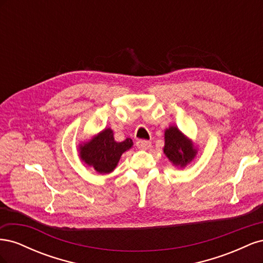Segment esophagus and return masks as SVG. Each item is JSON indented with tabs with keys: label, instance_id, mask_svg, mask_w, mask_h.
Masks as SVG:
<instances>
[{
	"label": "esophagus",
	"instance_id": "esophagus-1",
	"mask_svg": "<svg viewBox=\"0 0 263 263\" xmlns=\"http://www.w3.org/2000/svg\"><path fill=\"white\" fill-rule=\"evenodd\" d=\"M136 146L139 148V149H148L151 147V142L149 140H137L136 142Z\"/></svg>",
	"mask_w": 263,
	"mask_h": 263
}]
</instances>
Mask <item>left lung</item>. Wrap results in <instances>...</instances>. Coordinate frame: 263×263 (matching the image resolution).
<instances>
[{
	"mask_svg": "<svg viewBox=\"0 0 263 263\" xmlns=\"http://www.w3.org/2000/svg\"><path fill=\"white\" fill-rule=\"evenodd\" d=\"M164 148L163 153L169 160L176 165L184 166L192 161L196 151L193 149L191 141L185 138L177 127H170L164 133Z\"/></svg>",
	"mask_w": 263,
	"mask_h": 263,
	"instance_id": "8db88e82",
	"label": "left lung"
}]
</instances>
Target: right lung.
Wrapping results in <instances>:
<instances>
[{
	"instance_id": "1",
	"label": "right lung",
	"mask_w": 263,
	"mask_h": 263,
	"mask_svg": "<svg viewBox=\"0 0 263 263\" xmlns=\"http://www.w3.org/2000/svg\"><path fill=\"white\" fill-rule=\"evenodd\" d=\"M133 146L130 138H126L122 142L114 139L113 130L104 129L91 141L80 147L82 160L97 170L99 173L112 172L126 150Z\"/></svg>"
}]
</instances>
